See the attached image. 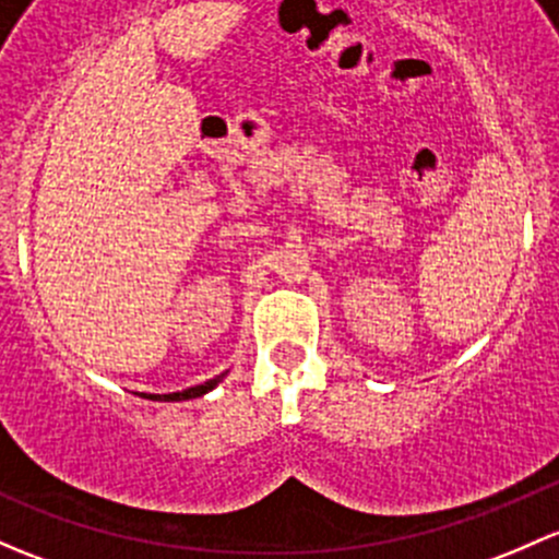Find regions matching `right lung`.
<instances>
[{"label": "right lung", "mask_w": 559, "mask_h": 559, "mask_svg": "<svg viewBox=\"0 0 559 559\" xmlns=\"http://www.w3.org/2000/svg\"><path fill=\"white\" fill-rule=\"evenodd\" d=\"M221 379H223V373H221V377L210 379V382H204V384H195V388H188V390H182V393H169V395H147V399H153V401H191V399H199V395L210 393V390L215 388V384L221 382Z\"/></svg>", "instance_id": "add662e5"}]
</instances>
